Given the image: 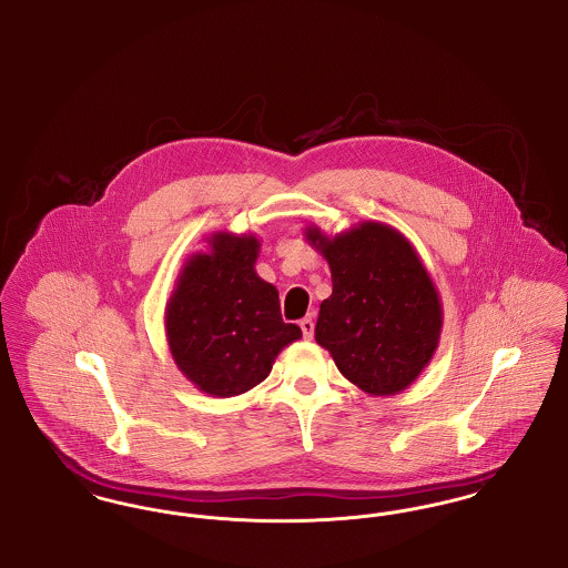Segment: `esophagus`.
Returning <instances> with one entry per match:
<instances>
[{
  "mask_svg": "<svg viewBox=\"0 0 568 568\" xmlns=\"http://www.w3.org/2000/svg\"><path fill=\"white\" fill-rule=\"evenodd\" d=\"M300 327H302L304 338H306V341H311V338H313V334H315V324H313V320H311V317H304V320L300 322Z\"/></svg>",
  "mask_w": 568,
  "mask_h": 568,
  "instance_id": "1",
  "label": "esophagus"
}]
</instances>
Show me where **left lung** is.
I'll return each instance as SVG.
<instances>
[{
  "mask_svg": "<svg viewBox=\"0 0 568 568\" xmlns=\"http://www.w3.org/2000/svg\"><path fill=\"white\" fill-rule=\"evenodd\" d=\"M332 272L315 341L343 377L371 396H394L430 364L443 327L433 278L405 234L378 221L327 236L306 227Z\"/></svg>",
  "mask_w": 568,
  "mask_h": 568,
  "instance_id": "1",
  "label": "left lung"
}]
</instances>
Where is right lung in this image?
<instances>
[{
	"mask_svg": "<svg viewBox=\"0 0 568 568\" xmlns=\"http://www.w3.org/2000/svg\"><path fill=\"white\" fill-rule=\"evenodd\" d=\"M190 255L165 304V338L179 371L215 398H232L271 375L302 332L281 317L278 292L257 272L253 234L215 232Z\"/></svg>",
	"mask_w": 568,
	"mask_h": 568,
	"instance_id": "right-lung-1",
	"label": "right lung"
}]
</instances>
